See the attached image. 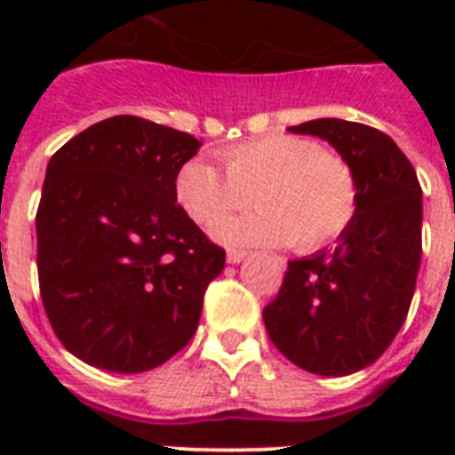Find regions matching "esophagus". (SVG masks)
<instances>
[{"instance_id": "1", "label": "esophagus", "mask_w": 455, "mask_h": 455, "mask_svg": "<svg viewBox=\"0 0 455 455\" xmlns=\"http://www.w3.org/2000/svg\"><path fill=\"white\" fill-rule=\"evenodd\" d=\"M245 257H248V250H238V248H234V250H228V252H227L228 264H238V262H243V259H245Z\"/></svg>"}]
</instances>
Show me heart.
I'll return each instance as SVG.
<instances>
[{
  "instance_id": "1",
  "label": "heart",
  "mask_w": 455,
  "mask_h": 455,
  "mask_svg": "<svg viewBox=\"0 0 455 455\" xmlns=\"http://www.w3.org/2000/svg\"><path fill=\"white\" fill-rule=\"evenodd\" d=\"M224 170L203 157L181 164L174 181L179 205L196 224L217 227L228 214H252L217 228L227 243L288 245L309 252L331 245L359 212V181L352 164L318 141L298 134L250 139L221 153Z\"/></svg>"
}]
</instances>
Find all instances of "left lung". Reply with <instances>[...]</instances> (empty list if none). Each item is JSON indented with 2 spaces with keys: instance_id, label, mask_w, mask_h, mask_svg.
Instances as JSON below:
<instances>
[{
  "instance_id": "obj_1",
  "label": "left lung",
  "mask_w": 455,
  "mask_h": 455,
  "mask_svg": "<svg viewBox=\"0 0 455 455\" xmlns=\"http://www.w3.org/2000/svg\"><path fill=\"white\" fill-rule=\"evenodd\" d=\"M311 134L352 164L359 212L332 250L288 262L262 316L276 349L316 375L371 366L406 321L423 255V191L385 132L338 117L288 127Z\"/></svg>"
}]
</instances>
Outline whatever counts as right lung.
<instances>
[{
	"label": "right lung",
	"instance_id": "1",
	"mask_svg": "<svg viewBox=\"0 0 455 455\" xmlns=\"http://www.w3.org/2000/svg\"><path fill=\"white\" fill-rule=\"evenodd\" d=\"M186 132L137 116L92 124L46 164L37 207L39 292L56 338L89 366L144 373L198 328L227 252L177 203Z\"/></svg>",
	"mask_w": 455,
	"mask_h": 455
}]
</instances>
